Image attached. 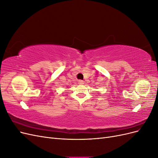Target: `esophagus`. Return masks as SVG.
<instances>
[{
    "label": "esophagus",
    "mask_w": 158,
    "mask_h": 158,
    "mask_svg": "<svg viewBox=\"0 0 158 158\" xmlns=\"http://www.w3.org/2000/svg\"><path fill=\"white\" fill-rule=\"evenodd\" d=\"M78 83L80 85H83L84 84V81H83L82 80H78Z\"/></svg>",
    "instance_id": "1"
}]
</instances>
